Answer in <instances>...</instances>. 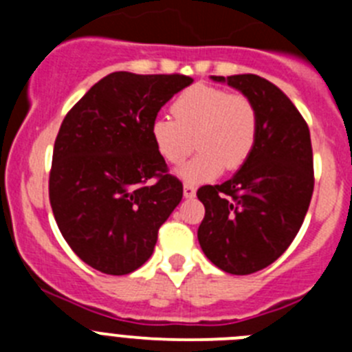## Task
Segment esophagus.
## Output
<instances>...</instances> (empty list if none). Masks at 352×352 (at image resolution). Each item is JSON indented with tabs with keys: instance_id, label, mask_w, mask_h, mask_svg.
Masks as SVG:
<instances>
[{
	"instance_id": "34e87169",
	"label": "esophagus",
	"mask_w": 352,
	"mask_h": 352,
	"mask_svg": "<svg viewBox=\"0 0 352 352\" xmlns=\"http://www.w3.org/2000/svg\"><path fill=\"white\" fill-rule=\"evenodd\" d=\"M183 195H185L186 199L195 197V186L190 185V183H185V185H183Z\"/></svg>"
}]
</instances>
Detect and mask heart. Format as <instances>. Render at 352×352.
Returning <instances> with one entry per match:
<instances>
[{
  "mask_svg": "<svg viewBox=\"0 0 352 352\" xmlns=\"http://www.w3.org/2000/svg\"><path fill=\"white\" fill-rule=\"evenodd\" d=\"M170 116H158L149 135L167 164L178 166L194 149L199 153L182 170L185 179L204 182L222 169L236 170L250 158L259 135V111L245 93H231L211 84L183 89L170 105Z\"/></svg>",
  "mask_w": 352,
  "mask_h": 352,
  "instance_id": "1",
  "label": "heart"
}]
</instances>
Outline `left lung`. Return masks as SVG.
Listing matches in <instances>:
<instances>
[{"instance_id": "obj_1", "label": "left lung", "mask_w": 352, "mask_h": 352, "mask_svg": "<svg viewBox=\"0 0 352 352\" xmlns=\"http://www.w3.org/2000/svg\"><path fill=\"white\" fill-rule=\"evenodd\" d=\"M256 102L259 135L241 169L222 185L197 190L204 219L197 238L204 256L222 272L264 270L296 238L314 192L310 130L289 96L254 74L211 76Z\"/></svg>"}]
</instances>
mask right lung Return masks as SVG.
I'll list each match as a JSON object with an SVG mask.
<instances>
[{"instance_id":"1","label":"right lung","mask_w":352,"mask_h":352,"mask_svg":"<svg viewBox=\"0 0 352 352\" xmlns=\"http://www.w3.org/2000/svg\"><path fill=\"white\" fill-rule=\"evenodd\" d=\"M192 80L182 74L113 72L65 116L52 151L49 201L67 243L91 268L126 275L153 254L183 183L169 174L149 125Z\"/></svg>"}]
</instances>
